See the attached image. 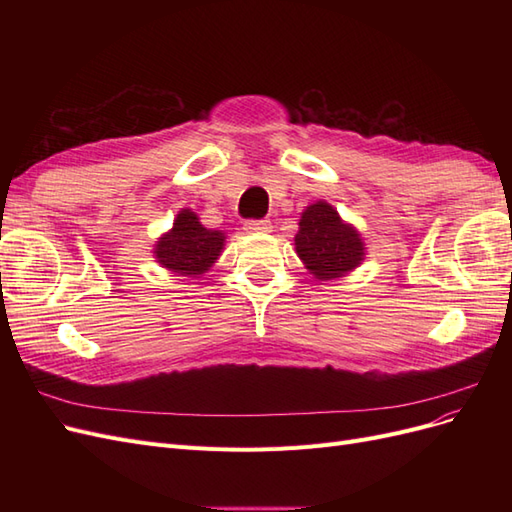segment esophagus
Wrapping results in <instances>:
<instances>
[{"label":"esophagus","mask_w":512,"mask_h":512,"mask_svg":"<svg viewBox=\"0 0 512 512\" xmlns=\"http://www.w3.org/2000/svg\"><path fill=\"white\" fill-rule=\"evenodd\" d=\"M271 220H247L245 230L247 232H271Z\"/></svg>","instance_id":"1"}]
</instances>
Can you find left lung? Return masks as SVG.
Instances as JSON below:
<instances>
[{
	"label": "left lung",
	"mask_w": 512,
	"mask_h": 512,
	"mask_svg": "<svg viewBox=\"0 0 512 512\" xmlns=\"http://www.w3.org/2000/svg\"><path fill=\"white\" fill-rule=\"evenodd\" d=\"M294 247L305 269L320 282L344 277L365 258V243L359 230L346 224L324 200L309 205L301 213Z\"/></svg>",
	"instance_id": "left-lung-1"
}]
</instances>
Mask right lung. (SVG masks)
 <instances>
[{
    "label": "right lung",
    "instance_id": "add662e5",
    "mask_svg": "<svg viewBox=\"0 0 512 512\" xmlns=\"http://www.w3.org/2000/svg\"><path fill=\"white\" fill-rule=\"evenodd\" d=\"M224 241V232L205 228L192 209H181L173 228L156 241L153 254L164 269L177 275L198 277L218 260Z\"/></svg>",
    "mask_w": 512,
    "mask_h": 512
}]
</instances>
